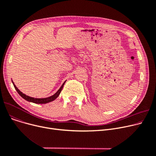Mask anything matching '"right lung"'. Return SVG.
<instances>
[{
	"label": "right lung",
	"instance_id": "obj_1",
	"mask_svg": "<svg viewBox=\"0 0 156 156\" xmlns=\"http://www.w3.org/2000/svg\"><path fill=\"white\" fill-rule=\"evenodd\" d=\"M66 80L63 83V84L61 85V87H60V88L57 91V92L55 94H54L52 96H50L48 97H47V98H41V99H38V98H34V97H30V96H28L25 94H24L23 93H22L20 90L16 87V86L14 85V83H13V81H12V82L13 83V85L15 88V89L16 90V91L18 92V93L20 94V95L23 97L24 99H25L26 101H28V102H33V103H35V104H47L48 102H51L53 101H54L55 99H57V97H58V96L59 95L61 92L62 91V89L63 88V86L64 85V83H66Z\"/></svg>",
	"mask_w": 156,
	"mask_h": 156
}]
</instances>
